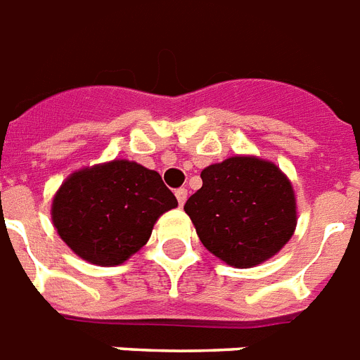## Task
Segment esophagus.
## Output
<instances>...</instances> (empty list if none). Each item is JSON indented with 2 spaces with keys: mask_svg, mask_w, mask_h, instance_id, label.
<instances>
[{
  "mask_svg": "<svg viewBox=\"0 0 360 360\" xmlns=\"http://www.w3.org/2000/svg\"><path fill=\"white\" fill-rule=\"evenodd\" d=\"M175 198H177V201H179V207H183V205H185L186 198H188V190L177 188V190H175Z\"/></svg>",
  "mask_w": 360,
  "mask_h": 360,
  "instance_id": "34e87169",
  "label": "esophagus"
}]
</instances>
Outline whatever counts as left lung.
<instances>
[{
  "label": "left lung",
  "instance_id": "8db88e82",
  "mask_svg": "<svg viewBox=\"0 0 360 360\" xmlns=\"http://www.w3.org/2000/svg\"><path fill=\"white\" fill-rule=\"evenodd\" d=\"M201 186L185 212L207 250L235 268L274 257L294 235L296 195L274 162L229 157L201 172Z\"/></svg>",
  "mask_w": 360,
  "mask_h": 360
}]
</instances>
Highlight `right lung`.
<instances>
[{
  "label": "right lung",
  "instance_id": "1",
  "mask_svg": "<svg viewBox=\"0 0 360 360\" xmlns=\"http://www.w3.org/2000/svg\"><path fill=\"white\" fill-rule=\"evenodd\" d=\"M175 207L157 172L122 159L70 175L55 194L51 220L75 255L116 266L144 246L159 216Z\"/></svg>",
  "mask_w": 360,
  "mask_h": 360
}]
</instances>
